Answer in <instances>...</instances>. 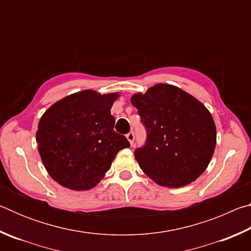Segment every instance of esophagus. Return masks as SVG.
<instances>
[{
    "instance_id": "34e87169",
    "label": "esophagus",
    "mask_w": 251,
    "mask_h": 251,
    "mask_svg": "<svg viewBox=\"0 0 251 251\" xmlns=\"http://www.w3.org/2000/svg\"><path fill=\"white\" fill-rule=\"evenodd\" d=\"M126 137H127V139H128V141H129L130 145H133V144H134V141H135V135H134L133 131H129V133L126 135Z\"/></svg>"
}]
</instances>
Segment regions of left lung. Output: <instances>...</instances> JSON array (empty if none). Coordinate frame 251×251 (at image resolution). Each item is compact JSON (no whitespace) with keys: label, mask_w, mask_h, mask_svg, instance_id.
Returning <instances> with one entry per match:
<instances>
[{"label":"left lung","mask_w":251,"mask_h":251,"mask_svg":"<svg viewBox=\"0 0 251 251\" xmlns=\"http://www.w3.org/2000/svg\"><path fill=\"white\" fill-rule=\"evenodd\" d=\"M146 129L134 155L158 185L182 187L201 175L216 146V127L201 101L180 88L157 84L130 99Z\"/></svg>","instance_id":"8db88e82"}]
</instances>
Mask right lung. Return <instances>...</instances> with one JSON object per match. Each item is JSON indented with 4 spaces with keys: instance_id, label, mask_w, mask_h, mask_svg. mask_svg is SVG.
Here are the masks:
<instances>
[{
    "instance_id": "1",
    "label": "right lung",
    "mask_w": 251,
    "mask_h": 251,
    "mask_svg": "<svg viewBox=\"0 0 251 251\" xmlns=\"http://www.w3.org/2000/svg\"><path fill=\"white\" fill-rule=\"evenodd\" d=\"M117 94L75 93L50 106L40 120L36 142L46 171L55 181L74 190L97 185L118 151L129 147L114 130L110 114Z\"/></svg>"
}]
</instances>
